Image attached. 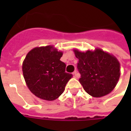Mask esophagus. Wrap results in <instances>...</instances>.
Masks as SVG:
<instances>
[{
  "instance_id": "34e87169",
  "label": "esophagus",
  "mask_w": 131,
  "mask_h": 131,
  "mask_svg": "<svg viewBox=\"0 0 131 131\" xmlns=\"http://www.w3.org/2000/svg\"><path fill=\"white\" fill-rule=\"evenodd\" d=\"M72 74H73V78H78V73H77V71H74Z\"/></svg>"
}]
</instances>
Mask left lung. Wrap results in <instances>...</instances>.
Here are the masks:
<instances>
[{"label": "left lung", "mask_w": 131, "mask_h": 131, "mask_svg": "<svg viewBox=\"0 0 131 131\" xmlns=\"http://www.w3.org/2000/svg\"><path fill=\"white\" fill-rule=\"evenodd\" d=\"M73 51L79 59L78 69L81 75L79 81L85 91L94 97L110 94L120 76V62L117 58L101 49L86 52Z\"/></svg>", "instance_id": "1"}]
</instances>
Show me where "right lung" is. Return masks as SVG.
I'll use <instances>...</instances> for the list:
<instances>
[{
	"label": "right lung",
	"instance_id": "1",
	"mask_svg": "<svg viewBox=\"0 0 131 131\" xmlns=\"http://www.w3.org/2000/svg\"><path fill=\"white\" fill-rule=\"evenodd\" d=\"M62 56L51 45L35 47L27 53L22 71L28 88L36 96L53 101L63 93L73 75L65 72V63L60 60Z\"/></svg>",
	"mask_w": 131,
	"mask_h": 131
}]
</instances>
